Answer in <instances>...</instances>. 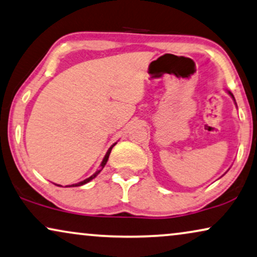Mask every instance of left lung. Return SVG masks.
Wrapping results in <instances>:
<instances>
[{"instance_id":"1","label":"left lung","mask_w":257,"mask_h":257,"mask_svg":"<svg viewBox=\"0 0 257 257\" xmlns=\"http://www.w3.org/2000/svg\"><path fill=\"white\" fill-rule=\"evenodd\" d=\"M228 94H229V95H230V96H231L232 98H234V95H232V94L230 93V91H228ZM234 101H235V98H234Z\"/></svg>"}]
</instances>
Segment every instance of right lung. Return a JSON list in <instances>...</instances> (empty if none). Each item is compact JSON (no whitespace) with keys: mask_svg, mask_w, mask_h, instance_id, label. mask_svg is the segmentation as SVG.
I'll use <instances>...</instances> for the list:
<instances>
[{"mask_svg":"<svg viewBox=\"0 0 257 257\" xmlns=\"http://www.w3.org/2000/svg\"><path fill=\"white\" fill-rule=\"evenodd\" d=\"M116 145V143H114V145H112L110 148L108 149V152H107V154H105V156H104V159H103V161H102V163H101V169L100 170H97L96 173L95 174H93V175H91L90 177H88V179H85V180H83V181H81V182H78V183H76V184H71V186L73 187H78V186H83V184H85V183H88L89 181H91L93 179H95V177H96L98 174H100V172L102 169H103V167L105 166V163H107V161H108V159H109V155H110V152H111V149H112V147H114ZM68 187V186H67ZM70 187V186H69Z\"/></svg>","mask_w":257,"mask_h":257,"instance_id":"1","label":"right lung"}]
</instances>
